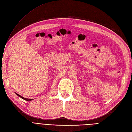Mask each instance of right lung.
Listing matches in <instances>:
<instances>
[{
	"mask_svg": "<svg viewBox=\"0 0 132 132\" xmlns=\"http://www.w3.org/2000/svg\"><path fill=\"white\" fill-rule=\"evenodd\" d=\"M15 94H16L18 96H19V97H20L21 98H22V99H23V100H26V101H31V100H32L33 99H30V98H24V97H23V96H21L20 95H19V94H17L16 93H15Z\"/></svg>",
	"mask_w": 132,
	"mask_h": 132,
	"instance_id": "obj_1",
	"label": "right lung"
}]
</instances>
